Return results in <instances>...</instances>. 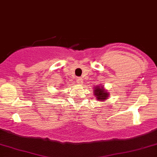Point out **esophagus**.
Here are the masks:
<instances>
[{"instance_id":"esophagus-1","label":"esophagus","mask_w":157,"mask_h":157,"mask_svg":"<svg viewBox=\"0 0 157 157\" xmlns=\"http://www.w3.org/2000/svg\"><path fill=\"white\" fill-rule=\"evenodd\" d=\"M76 82H77V84H82V82H83V79H82V78H77Z\"/></svg>"}]
</instances>
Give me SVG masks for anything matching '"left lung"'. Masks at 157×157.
Returning a JSON list of instances; mask_svg holds the SVG:
<instances>
[{"label":"left lung","mask_w":157,"mask_h":157,"mask_svg":"<svg viewBox=\"0 0 157 157\" xmlns=\"http://www.w3.org/2000/svg\"><path fill=\"white\" fill-rule=\"evenodd\" d=\"M94 90V96H96L97 100L104 101L109 97V94L104 89V87L102 86H96Z\"/></svg>","instance_id":"obj_1"}]
</instances>
